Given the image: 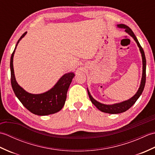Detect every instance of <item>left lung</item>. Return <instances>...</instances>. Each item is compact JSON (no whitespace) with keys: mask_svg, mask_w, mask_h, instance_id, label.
<instances>
[{"mask_svg":"<svg viewBox=\"0 0 155 155\" xmlns=\"http://www.w3.org/2000/svg\"><path fill=\"white\" fill-rule=\"evenodd\" d=\"M117 27L120 28H124L125 32H126L127 33H128L130 36H131V37L134 38V40L136 41L138 47H139V50L140 51L141 56H142L143 75H142V79H141V82H140V87L139 88V90H138V91L137 92V93L134 94L132 98H130V99L123 101L120 103H116L113 104H104L103 103H101L99 102H98L95 99H94L93 97L91 96V93H89V91H88L87 88L88 94V96H89V98L92 102V103H93L98 110L103 112V113H109V114H118V113H124V112L127 110L128 109H129V108L132 107L134 103H135V102L137 101L138 98L140 97L141 94H142L143 91L144 90V86H145V83H146V58H145V54H144V52L143 51V48L140 46L139 41H138L136 36L134 35L133 31L131 30L128 26L120 24V25H117Z\"/></svg>","mask_w":155,"mask_h":155,"instance_id":"1","label":"left lung"}]
</instances>
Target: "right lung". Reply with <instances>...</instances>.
Listing matches in <instances>:
<instances>
[{
	"mask_svg": "<svg viewBox=\"0 0 155 155\" xmlns=\"http://www.w3.org/2000/svg\"><path fill=\"white\" fill-rule=\"evenodd\" d=\"M26 34L27 32H25L19 38L11 57L10 67L12 90L23 106L32 113L39 116L56 113L60 111L64 106L67 98V91L72 78L74 77V74L73 72H68L64 74L51 89L42 94H35L29 93L20 87L15 78L13 68V57L19 41L25 37Z\"/></svg>",
	"mask_w": 155,
	"mask_h": 155,
	"instance_id": "right-lung-1",
	"label": "right lung"
}]
</instances>
